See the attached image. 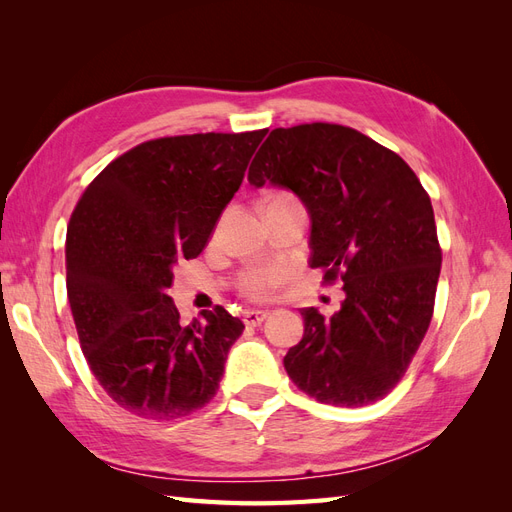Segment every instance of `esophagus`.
Instances as JSON below:
<instances>
[{
	"instance_id": "1",
	"label": "esophagus",
	"mask_w": 512,
	"mask_h": 512,
	"mask_svg": "<svg viewBox=\"0 0 512 512\" xmlns=\"http://www.w3.org/2000/svg\"><path fill=\"white\" fill-rule=\"evenodd\" d=\"M269 314L262 312V309H247V312H243V322L247 324V327H258V324H262V320H265Z\"/></svg>"
}]
</instances>
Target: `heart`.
<instances>
[{"mask_svg":"<svg viewBox=\"0 0 512 512\" xmlns=\"http://www.w3.org/2000/svg\"><path fill=\"white\" fill-rule=\"evenodd\" d=\"M282 196H288V194H277L273 198H282ZM286 275H288L286 269L280 265L252 267L241 275L239 288L245 297L256 299V301H265L277 288H280V284L286 280Z\"/></svg>","mask_w":512,"mask_h":512,"instance_id":"b5f03b06","label":"heart"}]
</instances>
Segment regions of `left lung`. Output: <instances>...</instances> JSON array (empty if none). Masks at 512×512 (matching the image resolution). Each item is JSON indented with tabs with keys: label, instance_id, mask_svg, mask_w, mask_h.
<instances>
[{
	"label": "left lung",
	"instance_id": "left-lung-1",
	"mask_svg": "<svg viewBox=\"0 0 512 512\" xmlns=\"http://www.w3.org/2000/svg\"><path fill=\"white\" fill-rule=\"evenodd\" d=\"M297 194L312 218V260L346 299L329 320L301 309L284 367L322 404L361 408L404 378L433 316L442 265L429 194L395 151L337 123L275 128L247 175Z\"/></svg>",
	"mask_w": 512,
	"mask_h": 512
}]
</instances>
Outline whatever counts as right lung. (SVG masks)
<instances>
[{"label":"right lung","mask_w":512,"mask_h":512,"mask_svg":"<svg viewBox=\"0 0 512 512\" xmlns=\"http://www.w3.org/2000/svg\"><path fill=\"white\" fill-rule=\"evenodd\" d=\"M269 130L164 136L91 181L66 235V288L89 369L117 406L173 421L218 393L243 322L224 307L179 322L166 288L196 258Z\"/></svg>","instance_id":"add662e5"}]
</instances>
